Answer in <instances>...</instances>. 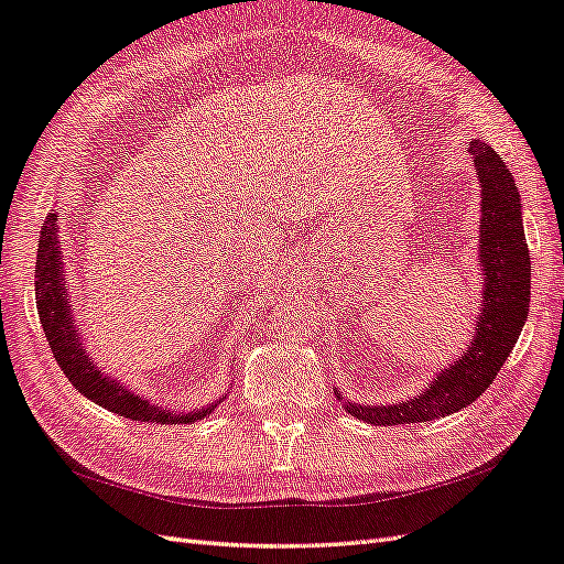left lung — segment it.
I'll return each instance as SVG.
<instances>
[{
  "instance_id": "left-lung-1",
  "label": "left lung",
  "mask_w": 564,
  "mask_h": 564,
  "mask_svg": "<svg viewBox=\"0 0 564 564\" xmlns=\"http://www.w3.org/2000/svg\"><path fill=\"white\" fill-rule=\"evenodd\" d=\"M480 182V258L484 268V308L476 335L462 359L437 373L431 388L400 404H345L351 416L373 425L433 421L469 406L498 378L507 356L524 327L531 301V260L521 225V200L502 158L484 141H471ZM341 400V397H339Z\"/></svg>"
}]
</instances>
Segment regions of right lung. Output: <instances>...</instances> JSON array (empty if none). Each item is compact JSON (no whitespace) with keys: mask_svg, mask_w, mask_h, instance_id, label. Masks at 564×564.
Masks as SVG:
<instances>
[{"mask_svg":"<svg viewBox=\"0 0 564 564\" xmlns=\"http://www.w3.org/2000/svg\"><path fill=\"white\" fill-rule=\"evenodd\" d=\"M57 213H50L43 235L37 243V263H35V296H37V313L40 323H43L45 337L50 341V349L57 359L64 376L72 380V386L86 394L88 400L100 404L115 414L131 419V421H145V423H191L203 416H208L215 406L188 411V414H172V411L150 404L141 400L139 394L121 388L117 380H109L102 370L95 368L88 359L86 349L80 347L78 333L72 321V308L62 286V251H59V235H57Z\"/></svg>","mask_w":564,"mask_h":564,"instance_id":"add662e5","label":"right lung"}]
</instances>
